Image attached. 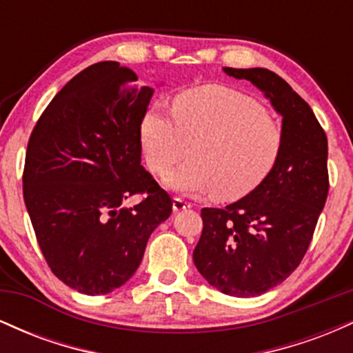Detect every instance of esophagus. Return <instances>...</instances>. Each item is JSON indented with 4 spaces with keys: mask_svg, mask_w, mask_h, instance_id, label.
I'll list each match as a JSON object with an SVG mask.
<instances>
[{
    "mask_svg": "<svg viewBox=\"0 0 353 353\" xmlns=\"http://www.w3.org/2000/svg\"><path fill=\"white\" fill-rule=\"evenodd\" d=\"M172 209H174V212H181V210L190 209V202L181 199V197H174V201H172Z\"/></svg>",
    "mask_w": 353,
    "mask_h": 353,
    "instance_id": "1",
    "label": "esophagus"
}]
</instances>
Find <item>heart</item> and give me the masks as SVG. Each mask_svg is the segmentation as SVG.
<instances>
[{
	"label": "heart",
	"instance_id": "obj_1",
	"mask_svg": "<svg viewBox=\"0 0 353 353\" xmlns=\"http://www.w3.org/2000/svg\"><path fill=\"white\" fill-rule=\"evenodd\" d=\"M141 143L152 172L169 189L188 196L216 194L239 201L264 182L282 148L277 121L254 99L234 89L204 86L181 92L172 114L152 106L141 123Z\"/></svg>",
	"mask_w": 353,
	"mask_h": 353
}]
</instances>
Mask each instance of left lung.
I'll use <instances>...</instances> for the list:
<instances>
[{"mask_svg":"<svg viewBox=\"0 0 353 353\" xmlns=\"http://www.w3.org/2000/svg\"><path fill=\"white\" fill-rule=\"evenodd\" d=\"M225 74L261 89L282 116V148L269 176L224 209L201 210L202 234L192 259L222 294L255 297L297 269L329 194L327 136L309 104L265 68Z\"/></svg>","mask_w":353,"mask_h":353,"instance_id":"left-lung-1","label":"left lung"}]
</instances>
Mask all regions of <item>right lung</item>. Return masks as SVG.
Wrapping results in <instances>:
<instances>
[{
    "instance_id": "1",
    "label": "right lung",
    "mask_w": 353,
    "mask_h": 353,
    "mask_svg": "<svg viewBox=\"0 0 353 353\" xmlns=\"http://www.w3.org/2000/svg\"><path fill=\"white\" fill-rule=\"evenodd\" d=\"M116 61L76 74L31 132L23 196L52 274L86 295L116 290L136 272L172 199L141 165V123L154 89ZM141 193L134 208L122 204Z\"/></svg>"
}]
</instances>
